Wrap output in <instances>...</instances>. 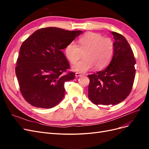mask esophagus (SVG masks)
I'll return each instance as SVG.
<instances>
[{"instance_id": "obj_1", "label": "esophagus", "mask_w": 149, "mask_h": 149, "mask_svg": "<svg viewBox=\"0 0 149 149\" xmlns=\"http://www.w3.org/2000/svg\"><path fill=\"white\" fill-rule=\"evenodd\" d=\"M75 76H76V77H79V76H82L83 74L79 73H76Z\"/></svg>"}]
</instances>
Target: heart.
I'll use <instances>...</instances> for the list:
<instances>
[{
	"label": "heart",
	"mask_w": 149,
	"mask_h": 149,
	"mask_svg": "<svg viewBox=\"0 0 149 149\" xmlns=\"http://www.w3.org/2000/svg\"><path fill=\"white\" fill-rule=\"evenodd\" d=\"M84 52V59L73 66V70L78 73H86L94 66L97 69L106 67L113 56L114 43L101 34L88 32L79 38L78 45L71 42L65 48V55L71 63L77 61Z\"/></svg>",
	"instance_id": "heart-1"
}]
</instances>
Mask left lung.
Wrapping results in <instances>:
<instances>
[{"instance_id":"obj_1","label":"left lung","mask_w":149,"mask_h":149,"mask_svg":"<svg viewBox=\"0 0 149 149\" xmlns=\"http://www.w3.org/2000/svg\"><path fill=\"white\" fill-rule=\"evenodd\" d=\"M111 33L115 42L109 65L88 75V98L96 105H116L123 101L131 91L136 74V60L127 40L118 33Z\"/></svg>"}]
</instances>
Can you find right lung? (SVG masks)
<instances>
[{"mask_svg": "<svg viewBox=\"0 0 149 149\" xmlns=\"http://www.w3.org/2000/svg\"><path fill=\"white\" fill-rule=\"evenodd\" d=\"M83 31L47 27L35 31L20 47L15 73L26 101L37 107L52 108L65 96V83L74 79L65 73L69 63L62 52Z\"/></svg>", "mask_w": 149, "mask_h": 149, "instance_id": "add662e5", "label": "right lung"}]
</instances>
